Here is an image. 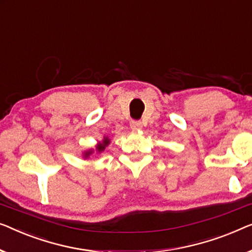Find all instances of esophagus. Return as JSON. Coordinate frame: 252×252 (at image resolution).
<instances>
[{"label":"esophagus","instance_id":"1","mask_svg":"<svg viewBox=\"0 0 252 252\" xmlns=\"http://www.w3.org/2000/svg\"><path fill=\"white\" fill-rule=\"evenodd\" d=\"M130 128L133 130H140L142 128V123L140 120H132L130 122Z\"/></svg>","mask_w":252,"mask_h":252}]
</instances>
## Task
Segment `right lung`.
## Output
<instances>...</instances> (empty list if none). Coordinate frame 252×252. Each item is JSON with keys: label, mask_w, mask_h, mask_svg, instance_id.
Listing matches in <instances>:
<instances>
[{"label": "right lung", "mask_w": 252, "mask_h": 252, "mask_svg": "<svg viewBox=\"0 0 252 252\" xmlns=\"http://www.w3.org/2000/svg\"><path fill=\"white\" fill-rule=\"evenodd\" d=\"M109 143H110V140H109L108 137H104L103 138V141L102 142H100L99 144L96 145V152H102V151H104V149H105V147H108L109 145ZM93 153V150H89V151H86V152H84V158H89V157L92 155Z\"/></svg>", "instance_id": "right-lung-1"}]
</instances>
